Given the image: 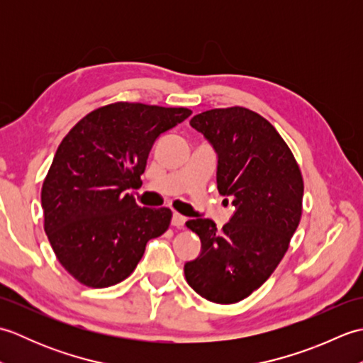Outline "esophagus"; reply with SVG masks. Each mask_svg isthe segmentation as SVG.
Here are the masks:
<instances>
[{
	"label": "esophagus",
	"instance_id": "1",
	"mask_svg": "<svg viewBox=\"0 0 363 363\" xmlns=\"http://www.w3.org/2000/svg\"><path fill=\"white\" fill-rule=\"evenodd\" d=\"M186 221H187V218L184 217V215L177 213V212H174V213H173V218H172V225H173V226H176V228H182L184 225H186Z\"/></svg>",
	"mask_w": 363,
	"mask_h": 363
}]
</instances>
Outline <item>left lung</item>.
<instances>
[{
	"mask_svg": "<svg viewBox=\"0 0 363 363\" xmlns=\"http://www.w3.org/2000/svg\"><path fill=\"white\" fill-rule=\"evenodd\" d=\"M191 128L217 151V187L235 212L221 230L209 218L189 220L201 254L184 265L189 285L217 304L257 290L279 265L303 213L299 165L274 126L245 107L195 115Z\"/></svg>",
	"mask_w": 363,
	"mask_h": 363,
	"instance_id": "left-lung-1",
	"label": "left lung"
}]
</instances>
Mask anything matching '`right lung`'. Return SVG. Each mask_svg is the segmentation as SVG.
Here are the masks:
<instances>
[{
    "mask_svg": "<svg viewBox=\"0 0 363 363\" xmlns=\"http://www.w3.org/2000/svg\"><path fill=\"white\" fill-rule=\"evenodd\" d=\"M191 111L113 103L91 111L60 142L42 187L45 233L68 273L94 289L125 281L146 243L165 233L167 207H140L142 184L156 138Z\"/></svg>",
    "mask_w": 363,
    "mask_h": 363,
    "instance_id": "1",
    "label": "right lung"
}]
</instances>
